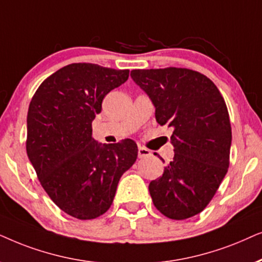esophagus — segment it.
<instances>
[{
    "instance_id": "1",
    "label": "esophagus",
    "mask_w": 262,
    "mask_h": 262,
    "mask_svg": "<svg viewBox=\"0 0 262 262\" xmlns=\"http://www.w3.org/2000/svg\"><path fill=\"white\" fill-rule=\"evenodd\" d=\"M138 156H139V158H145V157H149V156H151V151H149V149H147V148L142 147V146H139Z\"/></svg>"
}]
</instances>
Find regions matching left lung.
<instances>
[{"instance_id": "8db88e82", "label": "left lung", "mask_w": 262, "mask_h": 262, "mask_svg": "<svg viewBox=\"0 0 262 262\" xmlns=\"http://www.w3.org/2000/svg\"><path fill=\"white\" fill-rule=\"evenodd\" d=\"M130 76L151 98L158 124L173 129V159L148 186L153 204L170 219L193 217L228 172L232 135L225 100L207 76L191 69H134Z\"/></svg>"}]
</instances>
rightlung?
Instances as JSON below:
<instances>
[{"label": "right lung", "instance_id": "obj_1", "mask_svg": "<svg viewBox=\"0 0 262 262\" xmlns=\"http://www.w3.org/2000/svg\"><path fill=\"white\" fill-rule=\"evenodd\" d=\"M128 76V69L72 63L45 79L30 103V162L56 206L81 221L109 210L118 181L138 158L130 139L102 145L92 138L104 97Z\"/></svg>", "mask_w": 262, "mask_h": 262}]
</instances>
